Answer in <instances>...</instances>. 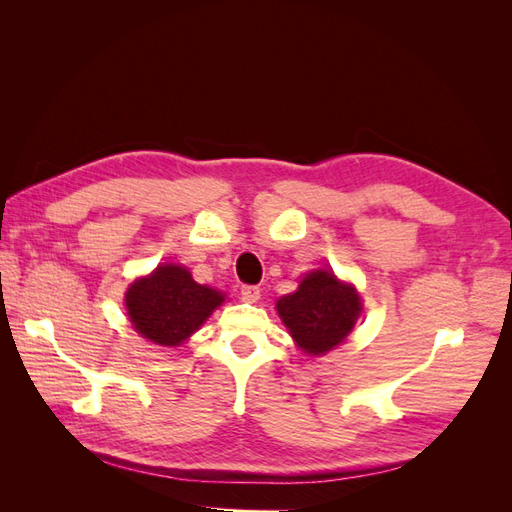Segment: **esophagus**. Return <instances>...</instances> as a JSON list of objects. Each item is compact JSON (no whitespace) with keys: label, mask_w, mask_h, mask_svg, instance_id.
<instances>
[{"label":"esophagus","mask_w":512,"mask_h":512,"mask_svg":"<svg viewBox=\"0 0 512 512\" xmlns=\"http://www.w3.org/2000/svg\"><path fill=\"white\" fill-rule=\"evenodd\" d=\"M241 299L247 303H256L260 299V288L258 286H241Z\"/></svg>","instance_id":"obj_1"}]
</instances>
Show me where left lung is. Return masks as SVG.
I'll return each instance as SVG.
<instances>
[{
	"label": "left lung",
	"instance_id": "left-lung-1",
	"mask_svg": "<svg viewBox=\"0 0 512 512\" xmlns=\"http://www.w3.org/2000/svg\"><path fill=\"white\" fill-rule=\"evenodd\" d=\"M277 314L294 342L309 354H324L342 344L361 314L352 286L339 284L331 271L309 273L299 290L277 301Z\"/></svg>",
	"mask_w": 512,
	"mask_h": 512
}]
</instances>
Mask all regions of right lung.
Wrapping results in <instances>:
<instances>
[{"label": "right lung", "instance_id": "1", "mask_svg": "<svg viewBox=\"0 0 512 512\" xmlns=\"http://www.w3.org/2000/svg\"><path fill=\"white\" fill-rule=\"evenodd\" d=\"M222 301L218 290L196 284L190 271L177 265L158 267L126 294L134 329L160 346H179Z\"/></svg>", "mask_w": 512, "mask_h": 512}]
</instances>
